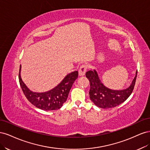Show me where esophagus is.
Segmentation results:
<instances>
[{"instance_id": "1", "label": "esophagus", "mask_w": 150, "mask_h": 150, "mask_svg": "<svg viewBox=\"0 0 150 150\" xmlns=\"http://www.w3.org/2000/svg\"><path fill=\"white\" fill-rule=\"evenodd\" d=\"M86 69H87V66L86 65H82L79 69V75L80 76H83L85 75Z\"/></svg>"}]
</instances>
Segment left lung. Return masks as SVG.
<instances>
[{"mask_svg": "<svg viewBox=\"0 0 150 150\" xmlns=\"http://www.w3.org/2000/svg\"><path fill=\"white\" fill-rule=\"evenodd\" d=\"M86 76L90 82L89 97L91 100L98 108L109 109L115 108L125 101L132 93L134 87L137 71L130 86L122 90L111 89L104 86L99 78L97 71H89Z\"/></svg>", "mask_w": 150, "mask_h": 150, "instance_id": "obj_1", "label": "left lung"}]
</instances>
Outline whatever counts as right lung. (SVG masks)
<instances>
[{
  "mask_svg": "<svg viewBox=\"0 0 150 150\" xmlns=\"http://www.w3.org/2000/svg\"><path fill=\"white\" fill-rule=\"evenodd\" d=\"M21 65H20L19 79L21 87L25 97L36 108L44 111L60 109L66 101L72 86L78 77V71L72 72L66 75L55 88L46 92L38 93L30 90L25 84L21 78Z\"/></svg>",
  "mask_w": 150,
  "mask_h": 150,
  "instance_id": "obj_1",
  "label": "right lung"
}]
</instances>
